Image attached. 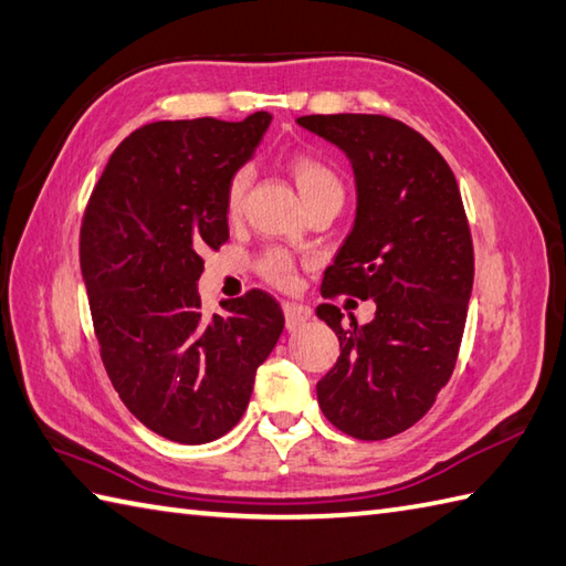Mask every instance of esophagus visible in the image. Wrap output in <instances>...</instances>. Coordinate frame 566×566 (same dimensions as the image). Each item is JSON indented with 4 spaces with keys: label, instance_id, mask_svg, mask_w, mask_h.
Segmentation results:
<instances>
[{
    "label": "esophagus",
    "instance_id": "obj_1",
    "mask_svg": "<svg viewBox=\"0 0 566 566\" xmlns=\"http://www.w3.org/2000/svg\"><path fill=\"white\" fill-rule=\"evenodd\" d=\"M283 315H285V327L287 329L303 327L305 322H310V317H313V313H310V307L295 305V303H285L283 305Z\"/></svg>",
    "mask_w": 566,
    "mask_h": 566
}]
</instances>
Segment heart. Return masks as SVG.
Returning <instances> with one entry per match:
<instances>
[{"instance_id":"obj_1","label":"heart","mask_w":566,"mask_h":566,"mask_svg":"<svg viewBox=\"0 0 566 566\" xmlns=\"http://www.w3.org/2000/svg\"><path fill=\"white\" fill-rule=\"evenodd\" d=\"M287 170H291V176L295 180L300 195H303L307 210L327 200H339V202L344 200V182L337 172L325 164V160L307 154H297L291 158ZM247 188H249V172L237 170L234 176L229 178L227 192H224V210L229 217H237L241 212L247 198ZM259 273L273 285L291 287L297 275V263L287 251L269 249L263 251V256L259 259Z\"/></svg>"}]
</instances>
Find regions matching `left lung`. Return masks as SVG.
<instances>
[{
	"label": "left lung",
	"mask_w": 566,
	"mask_h": 566,
	"mask_svg": "<svg viewBox=\"0 0 566 566\" xmlns=\"http://www.w3.org/2000/svg\"><path fill=\"white\" fill-rule=\"evenodd\" d=\"M300 126L349 156L356 219L322 279V295L376 303L368 325L342 327L334 305L317 317L337 332L339 359L317 384L334 428L388 440L434 406L454 371L474 285V244L452 168L408 124L380 114H310Z\"/></svg>",
	"instance_id": "1"
}]
</instances>
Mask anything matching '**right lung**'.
Segmentation results:
<instances>
[{
    "mask_svg": "<svg viewBox=\"0 0 566 566\" xmlns=\"http://www.w3.org/2000/svg\"><path fill=\"white\" fill-rule=\"evenodd\" d=\"M271 114L154 122L112 154L85 207L80 269L102 364L148 430L180 444L227 434L256 368L283 332L263 291L200 313L202 253L229 239L227 182L251 158Z\"/></svg>",
    "mask_w": 566,
    "mask_h": 566,
    "instance_id": "add662e5",
    "label": "right lung"
}]
</instances>
